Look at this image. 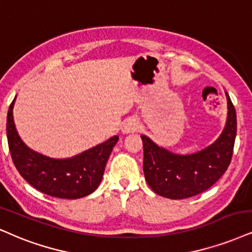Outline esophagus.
I'll return each instance as SVG.
<instances>
[{
  "mask_svg": "<svg viewBox=\"0 0 252 252\" xmlns=\"http://www.w3.org/2000/svg\"><path fill=\"white\" fill-rule=\"evenodd\" d=\"M138 129V121L136 119H133V118H129L127 119L123 125V133L125 134H128V133H133Z\"/></svg>",
  "mask_w": 252,
  "mask_h": 252,
  "instance_id": "1",
  "label": "esophagus"
}]
</instances>
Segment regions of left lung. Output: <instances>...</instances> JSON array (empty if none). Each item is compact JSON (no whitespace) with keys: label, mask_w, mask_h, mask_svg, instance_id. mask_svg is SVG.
<instances>
[{"label":"left lung","mask_w":252,"mask_h":252,"mask_svg":"<svg viewBox=\"0 0 252 252\" xmlns=\"http://www.w3.org/2000/svg\"><path fill=\"white\" fill-rule=\"evenodd\" d=\"M228 118L220 138L203 151L174 154L141 135L145 179L152 190L163 197L182 200L207 190L228 169L234 151L237 120L228 92Z\"/></svg>","instance_id":"1"}]
</instances>
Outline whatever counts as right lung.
<instances>
[{"label": "right lung", "mask_w": 252, "mask_h": 252, "mask_svg": "<svg viewBox=\"0 0 252 252\" xmlns=\"http://www.w3.org/2000/svg\"><path fill=\"white\" fill-rule=\"evenodd\" d=\"M15 99L8 111L7 136L12 162L22 178L37 190L58 198L73 200L94 191L119 136H112L107 141L69 159H51L30 150L21 140L12 117Z\"/></svg>", "instance_id": "add662e5"}]
</instances>
